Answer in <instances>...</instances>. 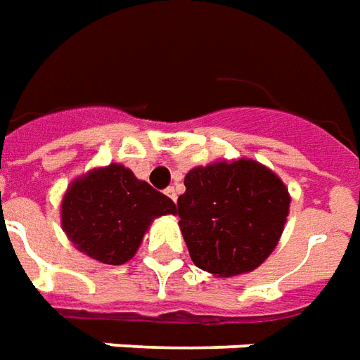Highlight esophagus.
<instances>
[{"instance_id": "34e87169", "label": "esophagus", "mask_w": 360, "mask_h": 360, "mask_svg": "<svg viewBox=\"0 0 360 360\" xmlns=\"http://www.w3.org/2000/svg\"><path fill=\"white\" fill-rule=\"evenodd\" d=\"M165 195H167V197L172 198L173 202H175V200H177V187H167L165 188Z\"/></svg>"}]
</instances>
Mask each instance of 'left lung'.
<instances>
[{
	"mask_svg": "<svg viewBox=\"0 0 360 360\" xmlns=\"http://www.w3.org/2000/svg\"><path fill=\"white\" fill-rule=\"evenodd\" d=\"M177 200L188 255L214 276L251 273L285 230L290 193L267 165L240 158L193 167Z\"/></svg>",
	"mask_w": 360,
	"mask_h": 360,
	"instance_id": "1",
	"label": "left lung"
}]
</instances>
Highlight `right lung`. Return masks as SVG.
<instances>
[{
    "mask_svg": "<svg viewBox=\"0 0 360 360\" xmlns=\"http://www.w3.org/2000/svg\"><path fill=\"white\" fill-rule=\"evenodd\" d=\"M165 214H177L172 198L120 163L75 177L60 205L68 240L105 265H122L134 257L150 224Z\"/></svg>",
    "mask_w": 360,
    "mask_h": 360,
    "instance_id": "right-lung-1",
    "label": "right lung"
}]
</instances>
